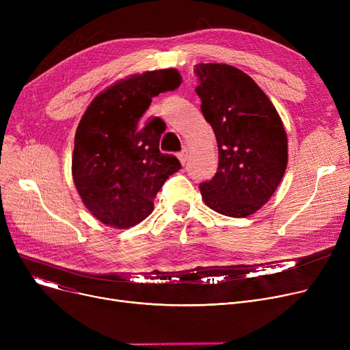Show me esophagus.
Wrapping results in <instances>:
<instances>
[{
  "instance_id": "obj_1",
  "label": "esophagus",
  "mask_w": 350,
  "mask_h": 350,
  "mask_svg": "<svg viewBox=\"0 0 350 350\" xmlns=\"http://www.w3.org/2000/svg\"><path fill=\"white\" fill-rule=\"evenodd\" d=\"M178 159H180L181 164H186V161L189 159V150L186 149V150H183L181 153H178Z\"/></svg>"
}]
</instances>
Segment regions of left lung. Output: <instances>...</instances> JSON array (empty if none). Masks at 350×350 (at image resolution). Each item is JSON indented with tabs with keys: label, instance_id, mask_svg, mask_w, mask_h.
I'll return each instance as SVG.
<instances>
[{
	"label": "left lung",
	"instance_id": "1",
	"mask_svg": "<svg viewBox=\"0 0 350 350\" xmlns=\"http://www.w3.org/2000/svg\"><path fill=\"white\" fill-rule=\"evenodd\" d=\"M194 72L201 112L218 146V169L200 185L201 197L219 214L248 217L268 203L286 170L282 120L262 89L238 68L198 64Z\"/></svg>",
	"mask_w": 350,
	"mask_h": 350
}]
</instances>
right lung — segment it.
I'll return each mask as SVG.
<instances>
[{
	"instance_id": "1",
	"label": "right lung",
	"mask_w": 350,
	"mask_h": 350,
	"mask_svg": "<svg viewBox=\"0 0 350 350\" xmlns=\"http://www.w3.org/2000/svg\"><path fill=\"white\" fill-rule=\"evenodd\" d=\"M181 83L177 69L136 73L90 102L78 124L72 176L85 207L100 223L129 228L152 214L153 200L181 169L159 150L160 119L140 124L152 98Z\"/></svg>"
}]
</instances>
